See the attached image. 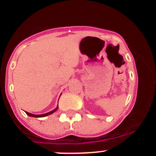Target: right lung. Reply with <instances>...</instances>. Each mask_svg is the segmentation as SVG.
I'll list each match as a JSON object with an SVG mask.
<instances>
[{"label":"right lung","instance_id":"1","mask_svg":"<svg viewBox=\"0 0 156 156\" xmlns=\"http://www.w3.org/2000/svg\"><path fill=\"white\" fill-rule=\"evenodd\" d=\"M58 107H57V108H55V109L52 110V111L49 112H48V113L42 114V115H34V114H31V113H30V112H27V115H30V116H32V117H44V116H47V115H51V114L54 113V112H55V111H57V109H58Z\"/></svg>","mask_w":156,"mask_h":156}]
</instances>
